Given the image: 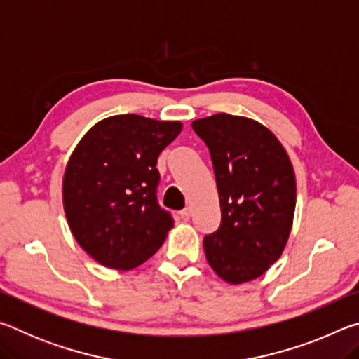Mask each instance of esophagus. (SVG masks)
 Returning <instances> with one entry per match:
<instances>
[{
    "instance_id": "1",
    "label": "esophagus",
    "mask_w": 359,
    "mask_h": 359,
    "mask_svg": "<svg viewBox=\"0 0 359 359\" xmlns=\"http://www.w3.org/2000/svg\"><path fill=\"white\" fill-rule=\"evenodd\" d=\"M190 217H191V210L188 209V208L182 210L180 214H179V218H180V220H184V222H188V220H190Z\"/></svg>"
}]
</instances>
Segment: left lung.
I'll return each instance as SVG.
<instances>
[{
    "label": "left lung",
    "mask_w": 359,
    "mask_h": 359,
    "mask_svg": "<svg viewBox=\"0 0 359 359\" xmlns=\"http://www.w3.org/2000/svg\"><path fill=\"white\" fill-rule=\"evenodd\" d=\"M214 166L222 222L204 236L209 264L223 280L244 283L269 269L287 244L296 180L287 151L258 121L215 114L194 120Z\"/></svg>",
    "instance_id": "obj_1"
}]
</instances>
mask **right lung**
<instances>
[{"mask_svg":"<svg viewBox=\"0 0 359 359\" xmlns=\"http://www.w3.org/2000/svg\"><path fill=\"white\" fill-rule=\"evenodd\" d=\"M180 121L126 114L96 123L66 166L63 204L71 233L100 264L133 269L156 253L174 218L158 203V156Z\"/></svg>","mask_w":359,"mask_h":359,"instance_id":"1","label":"right lung"}]
</instances>
